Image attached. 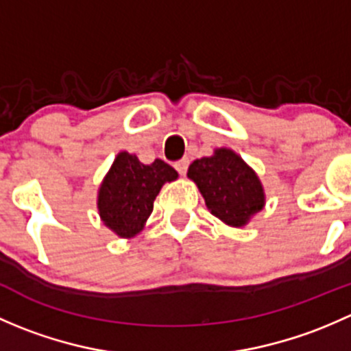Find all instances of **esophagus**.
<instances>
[{"mask_svg": "<svg viewBox=\"0 0 351 351\" xmlns=\"http://www.w3.org/2000/svg\"><path fill=\"white\" fill-rule=\"evenodd\" d=\"M175 168L180 175H185L186 168H189V159H180V161H176Z\"/></svg>", "mask_w": 351, "mask_h": 351, "instance_id": "34e87169", "label": "esophagus"}]
</instances>
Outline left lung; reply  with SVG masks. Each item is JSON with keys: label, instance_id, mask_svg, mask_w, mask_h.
<instances>
[{"label": "left lung", "instance_id": "left-lung-1", "mask_svg": "<svg viewBox=\"0 0 351 351\" xmlns=\"http://www.w3.org/2000/svg\"><path fill=\"white\" fill-rule=\"evenodd\" d=\"M212 215L231 228H244L267 204L260 176L229 147L195 159L186 173Z\"/></svg>", "mask_w": 351, "mask_h": 351}]
</instances>
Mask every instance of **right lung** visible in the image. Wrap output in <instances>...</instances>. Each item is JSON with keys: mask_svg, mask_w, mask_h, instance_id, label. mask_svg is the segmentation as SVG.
Segmentation results:
<instances>
[{"mask_svg": "<svg viewBox=\"0 0 351 351\" xmlns=\"http://www.w3.org/2000/svg\"><path fill=\"white\" fill-rule=\"evenodd\" d=\"M176 178V169L161 159L144 165L136 154L120 151L98 189L101 222L119 238H134L146 228L159 190Z\"/></svg>", "mask_w": 351, "mask_h": 351, "instance_id": "right-lung-1", "label": "right lung"}]
</instances>
